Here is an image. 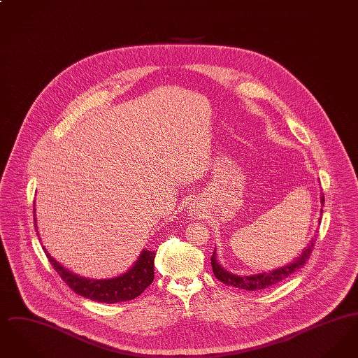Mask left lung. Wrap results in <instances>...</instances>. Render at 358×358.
<instances>
[{"label": "left lung", "mask_w": 358, "mask_h": 358, "mask_svg": "<svg viewBox=\"0 0 358 358\" xmlns=\"http://www.w3.org/2000/svg\"><path fill=\"white\" fill-rule=\"evenodd\" d=\"M324 196L321 194V204L324 205ZM322 213V210H321ZM317 241V234L314 235V238H311V241L307 244L306 248L302 251V254L298 256L296 259H294L287 266H283L280 268L273 270L270 273H256V275H250V276H238L235 273H228L227 270H224L220 263L216 259V250L213 252V255L210 257V263H212V268L215 276L222 280V283L228 285V286H234L238 289H248V291H259V289H268L270 286H273L282 280H285L286 278H289L291 273H296L298 270H301L307 260L310 259V255L314 250Z\"/></svg>", "instance_id": "left-lung-1"}]
</instances>
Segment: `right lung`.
Masks as SVG:
<instances>
[{
    "label": "right lung",
    "mask_w": 358,
    "mask_h": 358,
    "mask_svg": "<svg viewBox=\"0 0 358 358\" xmlns=\"http://www.w3.org/2000/svg\"><path fill=\"white\" fill-rule=\"evenodd\" d=\"M34 213H36V209H34ZM34 228L38 235L36 215H34ZM43 250L45 251V255L53 266L55 271H57L60 278L66 282V285H69V289H73L80 296H85L87 299H91L95 302L117 303V302L131 301L136 296H139L153 282L155 252L149 250L142 251L136 264L127 273H122L117 278L103 279V280L87 279V278L78 276L73 273H69L67 268L59 264L48 254V251L44 247Z\"/></svg>",
    "instance_id": "add662e5"
}]
</instances>
